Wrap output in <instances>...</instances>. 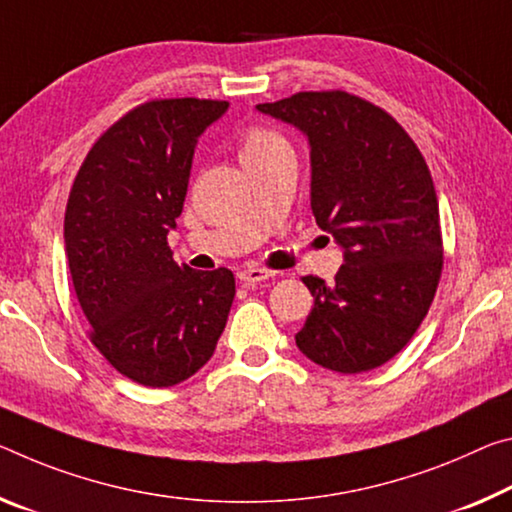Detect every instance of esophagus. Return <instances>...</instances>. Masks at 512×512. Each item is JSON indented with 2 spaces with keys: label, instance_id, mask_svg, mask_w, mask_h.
<instances>
[{
  "label": "esophagus",
  "instance_id": "esophagus-1",
  "mask_svg": "<svg viewBox=\"0 0 512 512\" xmlns=\"http://www.w3.org/2000/svg\"><path fill=\"white\" fill-rule=\"evenodd\" d=\"M273 275H275L273 271H266V269H243L237 273V278L243 282V285H257V282L269 280Z\"/></svg>",
  "mask_w": 512,
  "mask_h": 512
}]
</instances>
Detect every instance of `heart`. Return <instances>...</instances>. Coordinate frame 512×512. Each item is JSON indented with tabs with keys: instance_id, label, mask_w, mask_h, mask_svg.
<instances>
[{
	"instance_id": "b5f03b06",
	"label": "heart",
	"mask_w": 512,
	"mask_h": 512,
	"mask_svg": "<svg viewBox=\"0 0 512 512\" xmlns=\"http://www.w3.org/2000/svg\"><path fill=\"white\" fill-rule=\"evenodd\" d=\"M239 152L243 166L269 161L282 157V154H294L287 136H282L278 129L266 125H250L248 129H243L239 139Z\"/></svg>"
}]
</instances>
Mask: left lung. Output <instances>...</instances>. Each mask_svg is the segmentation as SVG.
<instances>
[{
    "label": "left lung",
    "instance_id": "1",
    "mask_svg": "<svg viewBox=\"0 0 512 512\" xmlns=\"http://www.w3.org/2000/svg\"><path fill=\"white\" fill-rule=\"evenodd\" d=\"M312 148V214L344 248L335 282L303 275L314 298L296 346L337 373L371 371L410 342L431 310L444 246L431 170L385 109L346 91L257 104Z\"/></svg>",
    "mask_w": 512,
    "mask_h": 512
}]
</instances>
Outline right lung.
<instances>
[{"mask_svg": "<svg viewBox=\"0 0 512 512\" xmlns=\"http://www.w3.org/2000/svg\"><path fill=\"white\" fill-rule=\"evenodd\" d=\"M227 102L154 97L88 150L63 237L88 339L113 369L173 387L214 355L234 300L230 269L177 266L168 232L182 214L198 136Z\"/></svg>", "mask_w": 512, "mask_h": 512, "instance_id": "1", "label": "right lung"}]
</instances>
